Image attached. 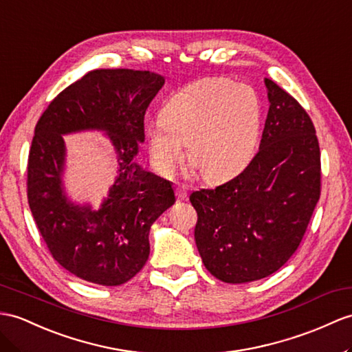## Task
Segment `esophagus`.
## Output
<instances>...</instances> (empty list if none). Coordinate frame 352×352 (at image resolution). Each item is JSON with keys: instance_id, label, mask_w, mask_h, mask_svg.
<instances>
[{"instance_id": "esophagus-1", "label": "esophagus", "mask_w": 352, "mask_h": 352, "mask_svg": "<svg viewBox=\"0 0 352 352\" xmlns=\"http://www.w3.org/2000/svg\"><path fill=\"white\" fill-rule=\"evenodd\" d=\"M176 195H177V200H186L188 199V188L184 185L176 186Z\"/></svg>"}]
</instances>
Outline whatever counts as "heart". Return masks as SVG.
<instances>
[{
  "label": "heart",
  "instance_id": "1",
  "mask_svg": "<svg viewBox=\"0 0 352 352\" xmlns=\"http://www.w3.org/2000/svg\"><path fill=\"white\" fill-rule=\"evenodd\" d=\"M263 102L250 85L226 77L195 82L170 97L161 118L149 124L152 158L164 175L188 157L209 181L241 173L258 149Z\"/></svg>",
  "mask_w": 352,
  "mask_h": 352
}]
</instances>
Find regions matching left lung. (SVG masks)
Here are the masks:
<instances>
[{
  "label": "left lung",
  "mask_w": 352,
  "mask_h": 352,
  "mask_svg": "<svg viewBox=\"0 0 352 352\" xmlns=\"http://www.w3.org/2000/svg\"><path fill=\"white\" fill-rule=\"evenodd\" d=\"M260 151L231 181L190 195L204 267L227 284L272 275L302 242L321 194V153L306 110L270 79Z\"/></svg>",
  "instance_id": "left-lung-1"
}]
</instances>
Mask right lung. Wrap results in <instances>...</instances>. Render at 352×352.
Segmentation results:
<instances>
[{
	"label": "right lung",
	"instance_id": "right-lung-1",
	"mask_svg": "<svg viewBox=\"0 0 352 352\" xmlns=\"http://www.w3.org/2000/svg\"><path fill=\"white\" fill-rule=\"evenodd\" d=\"M164 77L128 68L85 74L50 101L34 130L28 157L30 209L50 254L91 284L116 287L149 256V230L175 204L173 186L133 158L144 140V113ZM101 129L118 153V176L98 211L76 206L62 188L63 133Z\"/></svg>",
	"mask_w": 352,
	"mask_h": 352
}]
</instances>
